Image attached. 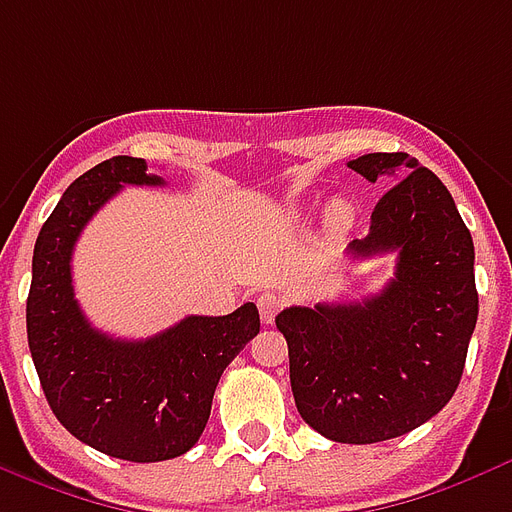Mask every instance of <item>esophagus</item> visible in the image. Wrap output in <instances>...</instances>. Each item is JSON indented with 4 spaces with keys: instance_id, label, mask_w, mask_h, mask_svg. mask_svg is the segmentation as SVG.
<instances>
[{
    "instance_id": "esophagus-1",
    "label": "esophagus",
    "mask_w": 512,
    "mask_h": 512,
    "mask_svg": "<svg viewBox=\"0 0 512 512\" xmlns=\"http://www.w3.org/2000/svg\"><path fill=\"white\" fill-rule=\"evenodd\" d=\"M285 306V298L279 293H260L257 295V309H260V317L263 323H274V317L279 314V309Z\"/></svg>"
}]
</instances>
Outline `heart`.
<instances>
[{
	"label": "heart",
	"mask_w": 512,
	"mask_h": 512,
	"mask_svg": "<svg viewBox=\"0 0 512 512\" xmlns=\"http://www.w3.org/2000/svg\"><path fill=\"white\" fill-rule=\"evenodd\" d=\"M355 222V208L347 200H333L328 211H325V225L331 233H342Z\"/></svg>",
	"instance_id": "1"
}]
</instances>
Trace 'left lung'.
Instances as JSON below:
<instances>
[{
    "label": "left lung",
    "mask_w": 512,
    "mask_h": 512,
    "mask_svg": "<svg viewBox=\"0 0 512 512\" xmlns=\"http://www.w3.org/2000/svg\"><path fill=\"white\" fill-rule=\"evenodd\" d=\"M363 179L400 176L372 211L358 260L396 252L380 293L276 314L301 418L323 437L372 445L418 429L456 393L478 323L475 246L448 187L404 151L347 162Z\"/></svg>",
    "instance_id": "left-lung-1"
}]
</instances>
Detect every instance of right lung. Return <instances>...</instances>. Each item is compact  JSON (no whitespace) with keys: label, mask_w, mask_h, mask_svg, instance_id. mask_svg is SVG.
I'll return each mask as SVG.
<instances>
[{"label":"right lung","mask_w":512,"mask_h":512,"mask_svg":"<svg viewBox=\"0 0 512 512\" xmlns=\"http://www.w3.org/2000/svg\"><path fill=\"white\" fill-rule=\"evenodd\" d=\"M124 184L162 187L146 160L111 157L67 187L45 219L32 257L26 336L56 420L75 439L124 461L187 453L211 415L227 363L260 331L255 304L225 317L189 314L168 331L127 342L92 328L75 301V241Z\"/></svg>","instance_id":"right-lung-1"}]
</instances>
